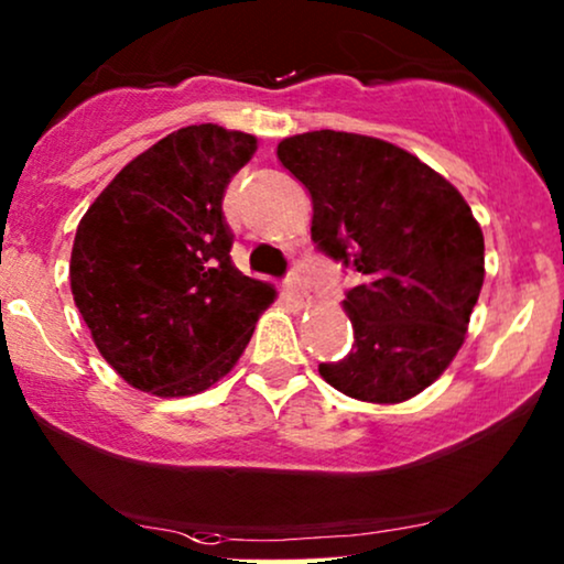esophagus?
Masks as SVG:
<instances>
[{
	"label": "esophagus",
	"mask_w": 564,
	"mask_h": 564,
	"mask_svg": "<svg viewBox=\"0 0 564 564\" xmlns=\"http://www.w3.org/2000/svg\"><path fill=\"white\" fill-rule=\"evenodd\" d=\"M284 290H288V295L293 297L295 303H301V305L305 303V297H308V293H305V288H303V282H301V276H297L295 271L288 276V280H284Z\"/></svg>",
	"instance_id": "esophagus-1"
}]
</instances>
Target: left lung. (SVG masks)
I'll use <instances>...</instances> for the list:
<instances>
[{
  "label": "left lung",
  "mask_w": 564,
  "mask_h": 564,
  "mask_svg": "<svg viewBox=\"0 0 564 564\" xmlns=\"http://www.w3.org/2000/svg\"><path fill=\"white\" fill-rule=\"evenodd\" d=\"M276 156L314 200L311 240L356 274L345 311L352 347L318 364L364 402H402L460 350L484 284V232L455 185L379 138L314 130Z\"/></svg>",
  "instance_id": "1"
}]
</instances>
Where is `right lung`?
<instances>
[{
    "label": "right lung",
    "mask_w": 564,
    "mask_h": 564,
    "mask_svg": "<svg viewBox=\"0 0 564 564\" xmlns=\"http://www.w3.org/2000/svg\"><path fill=\"white\" fill-rule=\"evenodd\" d=\"M256 138L187 124L145 149L80 219L69 288L107 364L159 398L198 394L242 356L267 282L232 263L221 198Z\"/></svg>",
    "instance_id": "right-lung-1"
}]
</instances>
